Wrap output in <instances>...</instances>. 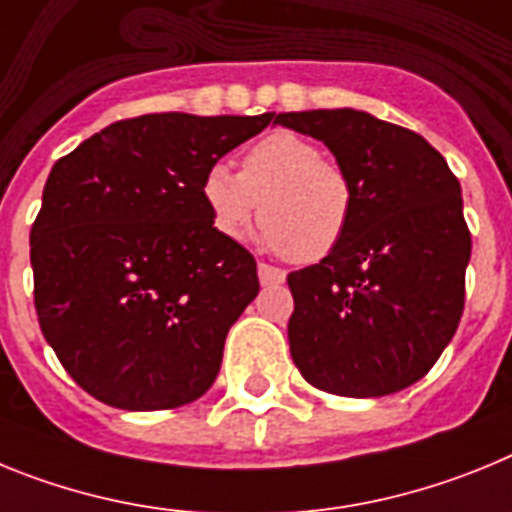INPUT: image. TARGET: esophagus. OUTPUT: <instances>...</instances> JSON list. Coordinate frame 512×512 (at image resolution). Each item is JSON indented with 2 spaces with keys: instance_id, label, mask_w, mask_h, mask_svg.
I'll list each match as a JSON object with an SVG mask.
<instances>
[{
  "instance_id": "1",
  "label": "esophagus",
  "mask_w": 512,
  "mask_h": 512,
  "mask_svg": "<svg viewBox=\"0 0 512 512\" xmlns=\"http://www.w3.org/2000/svg\"><path fill=\"white\" fill-rule=\"evenodd\" d=\"M257 275H260L262 286H278V283L286 281V273L281 268H275L270 262H257Z\"/></svg>"
}]
</instances>
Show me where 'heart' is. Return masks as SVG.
I'll return each mask as SVG.
<instances>
[{
    "label": "heart",
    "mask_w": 512,
    "mask_h": 512,
    "mask_svg": "<svg viewBox=\"0 0 512 512\" xmlns=\"http://www.w3.org/2000/svg\"><path fill=\"white\" fill-rule=\"evenodd\" d=\"M201 195L221 237L242 239L260 213L262 244L296 262H319L348 237L355 193L348 172L322 146L270 131L244 151L242 170L211 164Z\"/></svg>",
    "instance_id": "b5f03b06"
}]
</instances>
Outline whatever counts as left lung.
Masks as SVG:
<instances>
[{
	"mask_svg": "<svg viewBox=\"0 0 512 512\" xmlns=\"http://www.w3.org/2000/svg\"><path fill=\"white\" fill-rule=\"evenodd\" d=\"M275 123L324 141L355 193L340 247L288 275L293 363L337 397L407 389L464 314L471 234L459 180L420 133L363 110L281 113Z\"/></svg>",
	"mask_w": 512,
	"mask_h": 512,
	"instance_id": "left-lung-1",
	"label": "left lung"
}]
</instances>
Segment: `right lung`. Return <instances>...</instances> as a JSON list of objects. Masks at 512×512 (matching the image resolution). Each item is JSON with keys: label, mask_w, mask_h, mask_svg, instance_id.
<instances>
[{"label": "right lung", "mask_w": 512, "mask_h": 512, "mask_svg": "<svg viewBox=\"0 0 512 512\" xmlns=\"http://www.w3.org/2000/svg\"><path fill=\"white\" fill-rule=\"evenodd\" d=\"M273 115H139L53 164L30 229L33 301L87 394L172 410L216 381L226 332L260 283L255 257L213 226L201 182Z\"/></svg>", "instance_id": "obj_1"}]
</instances>
